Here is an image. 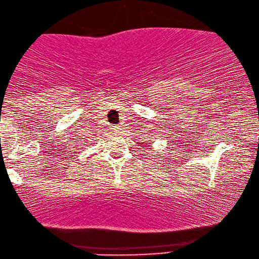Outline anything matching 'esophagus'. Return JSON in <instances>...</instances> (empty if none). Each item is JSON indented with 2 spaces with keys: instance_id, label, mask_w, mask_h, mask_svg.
I'll return each instance as SVG.
<instances>
[{
  "instance_id": "esophagus-1",
  "label": "esophagus",
  "mask_w": 259,
  "mask_h": 259,
  "mask_svg": "<svg viewBox=\"0 0 259 259\" xmlns=\"http://www.w3.org/2000/svg\"><path fill=\"white\" fill-rule=\"evenodd\" d=\"M110 131L113 132V133H118V132L120 131V127L118 125H116V126H112V127H110Z\"/></svg>"
}]
</instances>
